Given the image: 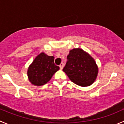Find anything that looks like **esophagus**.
Wrapping results in <instances>:
<instances>
[{
	"label": "esophagus",
	"instance_id": "esophagus-1",
	"mask_svg": "<svg viewBox=\"0 0 124 124\" xmlns=\"http://www.w3.org/2000/svg\"><path fill=\"white\" fill-rule=\"evenodd\" d=\"M63 63H61V64H60V65H59V67H60V69L61 70H62V68H63Z\"/></svg>",
	"mask_w": 124,
	"mask_h": 124
}]
</instances>
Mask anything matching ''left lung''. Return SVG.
I'll use <instances>...</instances> for the list:
<instances>
[{
    "label": "left lung",
    "mask_w": 124,
    "mask_h": 124,
    "mask_svg": "<svg viewBox=\"0 0 124 124\" xmlns=\"http://www.w3.org/2000/svg\"><path fill=\"white\" fill-rule=\"evenodd\" d=\"M63 71L71 82L83 87L93 83L98 71L94 59L80 48L70 51Z\"/></svg>",
    "instance_id": "left-lung-1"
}]
</instances>
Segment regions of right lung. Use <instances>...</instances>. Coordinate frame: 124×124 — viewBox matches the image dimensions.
I'll return each instance as SVG.
<instances>
[{"instance_id": "add662e5", "label": "right lung", "mask_w": 124, "mask_h": 124, "mask_svg": "<svg viewBox=\"0 0 124 124\" xmlns=\"http://www.w3.org/2000/svg\"><path fill=\"white\" fill-rule=\"evenodd\" d=\"M54 57L40 53L36 57L27 71L29 80L33 85L41 86L47 83L59 67L54 62Z\"/></svg>"}]
</instances>
